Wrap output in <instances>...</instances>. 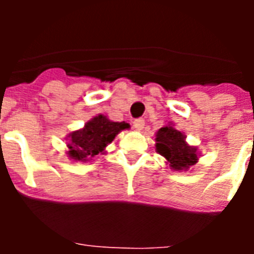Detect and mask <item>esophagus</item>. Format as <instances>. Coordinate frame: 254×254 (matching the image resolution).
<instances>
[{"label": "esophagus", "instance_id": "34e87169", "mask_svg": "<svg viewBox=\"0 0 254 254\" xmlns=\"http://www.w3.org/2000/svg\"><path fill=\"white\" fill-rule=\"evenodd\" d=\"M133 127L137 129V131H141V129L145 127V121H143L142 118H138V120H136L133 122Z\"/></svg>", "mask_w": 254, "mask_h": 254}]
</instances>
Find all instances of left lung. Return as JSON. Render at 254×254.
Wrapping results in <instances>:
<instances>
[{
	"mask_svg": "<svg viewBox=\"0 0 254 254\" xmlns=\"http://www.w3.org/2000/svg\"><path fill=\"white\" fill-rule=\"evenodd\" d=\"M155 141L156 151L167 159L170 169L176 172L188 170L198 161L197 147L188 145L186 134L178 131L170 122L156 132Z\"/></svg>",
	"mask_w": 254,
	"mask_h": 254,
	"instance_id": "obj_1",
	"label": "left lung"
}]
</instances>
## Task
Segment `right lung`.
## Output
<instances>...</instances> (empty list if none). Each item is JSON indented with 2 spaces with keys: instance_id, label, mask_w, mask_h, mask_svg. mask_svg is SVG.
<instances>
[{
  "instance_id": "add662e5",
  "label": "right lung",
  "mask_w": 254,
  "mask_h": 254,
  "mask_svg": "<svg viewBox=\"0 0 254 254\" xmlns=\"http://www.w3.org/2000/svg\"><path fill=\"white\" fill-rule=\"evenodd\" d=\"M126 122H113L104 114L87 121L81 129L72 131L67 136V155L73 161L93 160L96 155L105 154V147L123 129H128Z\"/></svg>"
}]
</instances>
